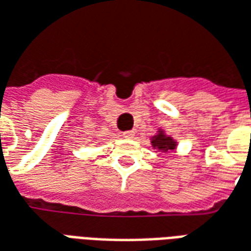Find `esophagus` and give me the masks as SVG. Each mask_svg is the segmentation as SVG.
Returning a JSON list of instances; mask_svg holds the SVG:
<instances>
[{"label": "esophagus", "instance_id": "esophagus-1", "mask_svg": "<svg viewBox=\"0 0 251 251\" xmlns=\"http://www.w3.org/2000/svg\"><path fill=\"white\" fill-rule=\"evenodd\" d=\"M123 136H124V138H127V139H132V138L135 136V132L134 131H126V132L123 134Z\"/></svg>", "mask_w": 251, "mask_h": 251}]
</instances>
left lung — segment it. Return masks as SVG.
<instances>
[{
  "label": "left lung",
  "instance_id": "left-lung-1",
  "mask_svg": "<svg viewBox=\"0 0 251 251\" xmlns=\"http://www.w3.org/2000/svg\"><path fill=\"white\" fill-rule=\"evenodd\" d=\"M151 145L154 149H158V150H162L165 152L168 151H173L176 149V142H174L170 136H166L163 134L162 131H159L158 135H155L152 139H151Z\"/></svg>",
  "mask_w": 251,
  "mask_h": 251
}]
</instances>
